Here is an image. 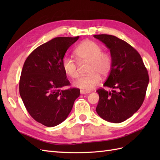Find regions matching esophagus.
<instances>
[{
  "mask_svg": "<svg viewBox=\"0 0 160 160\" xmlns=\"http://www.w3.org/2000/svg\"><path fill=\"white\" fill-rule=\"evenodd\" d=\"M90 93L89 91H84V90H80V94H86V93Z\"/></svg>",
  "mask_w": 160,
  "mask_h": 160,
  "instance_id": "34e87169",
  "label": "esophagus"
}]
</instances>
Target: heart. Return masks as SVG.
I'll use <instances>...</instances> for the list:
<instances>
[{"label": "heart", "instance_id": "1", "mask_svg": "<svg viewBox=\"0 0 160 160\" xmlns=\"http://www.w3.org/2000/svg\"><path fill=\"white\" fill-rule=\"evenodd\" d=\"M75 55L78 62H89L88 72L89 74L80 76L73 82L75 87L85 91H89L98 85L100 76L107 77L110 73L113 60L109 53L102 52V47L91 40H84L75 50ZM62 66L65 73L71 78H76L78 64L72 58L64 56Z\"/></svg>", "mask_w": 160, "mask_h": 160}]
</instances>
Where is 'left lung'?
<instances>
[{"label": "left lung", "instance_id": "left-lung-1", "mask_svg": "<svg viewBox=\"0 0 160 160\" xmlns=\"http://www.w3.org/2000/svg\"><path fill=\"white\" fill-rule=\"evenodd\" d=\"M110 50L113 66L104 87L97 90L99 102L96 107L100 117L109 122L120 123L137 112L144 100L149 82L147 68L136 50L116 36L94 35Z\"/></svg>", "mask_w": 160, "mask_h": 160}]
</instances>
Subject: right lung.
<instances>
[{
	"label": "right lung",
	"mask_w": 160,
	"mask_h": 160,
	"mask_svg": "<svg viewBox=\"0 0 160 160\" xmlns=\"http://www.w3.org/2000/svg\"><path fill=\"white\" fill-rule=\"evenodd\" d=\"M79 36L57 37L37 47L26 59L20 78L19 91L26 109L39 123L55 127L66 120L80 89L71 88L62 60Z\"/></svg>",
	"instance_id": "add662e5"
}]
</instances>
